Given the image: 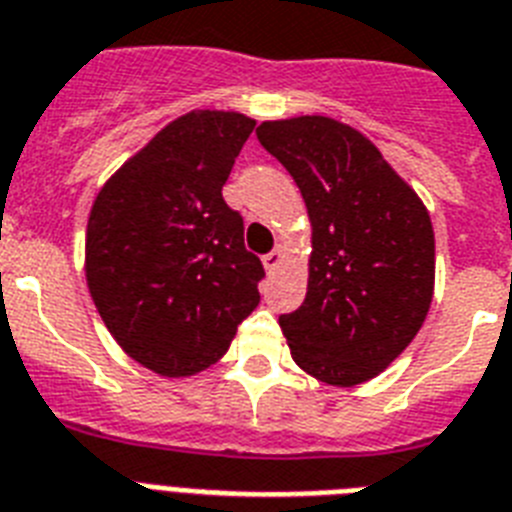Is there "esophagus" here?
<instances>
[{"mask_svg": "<svg viewBox=\"0 0 512 512\" xmlns=\"http://www.w3.org/2000/svg\"><path fill=\"white\" fill-rule=\"evenodd\" d=\"M281 260H284V249L276 247V249H273V252H268V255L263 257L265 270H268V273H273V270H276L278 265H281Z\"/></svg>", "mask_w": 512, "mask_h": 512, "instance_id": "esophagus-1", "label": "esophagus"}]
</instances>
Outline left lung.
Instances as JSON below:
<instances>
[{"label":"left lung","mask_w":512,"mask_h":512,"mask_svg":"<svg viewBox=\"0 0 512 512\" xmlns=\"http://www.w3.org/2000/svg\"><path fill=\"white\" fill-rule=\"evenodd\" d=\"M257 139L289 170L313 223L305 302L278 318L294 363L326 384H363L426 321L429 210L371 141L339 120H268Z\"/></svg>","instance_id":"8db88e82"}]
</instances>
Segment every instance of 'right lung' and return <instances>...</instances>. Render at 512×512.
I'll use <instances>...</instances> for the list:
<instances>
[{
    "label": "right lung",
    "instance_id": "1",
    "mask_svg": "<svg viewBox=\"0 0 512 512\" xmlns=\"http://www.w3.org/2000/svg\"><path fill=\"white\" fill-rule=\"evenodd\" d=\"M255 120L194 110L102 186L86 226V281L115 342L149 371L194 376L226 355L265 270L223 184Z\"/></svg>",
    "mask_w": 512,
    "mask_h": 512
}]
</instances>
